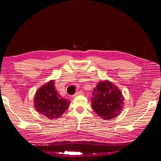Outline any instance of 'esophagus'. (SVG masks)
<instances>
[{
  "label": "esophagus",
  "instance_id": "34e87169",
  "mask_svg": "<svg viewBox=\"0 0 161 161\" xmlns=\"http://www.w3.org/2000/svg\"><path fill=\"white\" fill-rule=\"evenodd\" d=\"M84 94V92L83 91H78L77 92H76V93L73 95V97H76V96H78V95H81Z\"/></svg>",
  "mask_w": 161,
  "mask_h": 161
}]
</instances>
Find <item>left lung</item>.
I'll return each instance as SVG.
<instances>
[{
  "label": "left lung",
  "instance_id": "1",
  "mask_svg": "<svg viewBox=\"0 0 161 161\" xmlns=\"http://www.w3.org/2000/svg\"><path fill=\"white\" fill-rule=\"evenodd\" d=\"M124 100L120 89L108 80L100 81L92 92V108L103 119L118 116L123 108Z\"/></svg>",
  "mask_w": 161,
  "mask_h": 161
}]
</instances>
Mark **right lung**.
<instances>
[{"label": "right lung", "mask_w": 161, "mask_h": 161, "mask_svg": "<svg viewBox=\"0 0 161 161\" xmlns=\"http://www.w3.org/2000/svg\"><path fill=\"white\" fill-rule=\"evenodd\" d=\"M54 81H50L38 89L35 97V107L50 119L59 118L69 108L70 101L63 99L54 88Z\"/></svg>", "instance_id": "add662e5"}]
</instances>
